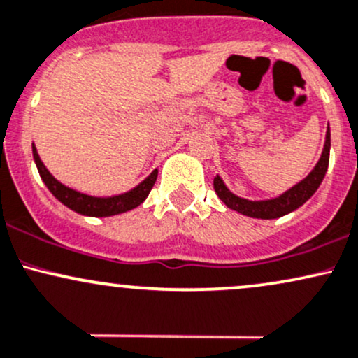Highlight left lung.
<instances>
[{
  "mask_svg": "<svg viewBox=\"0 0 358 358\" xmlns=\"http://www.w3.org/2000/svg\"><path fill=\"white\" fill-rule=\"evenodd\" d=\"M328 162H330V127H328L327 131L323 154H321L315 169L309 172L306 179H303L299 184H296L294 187H291V189L284 192V194H280L279 198L267 201H248L238 198V196L233 194V192H230V189L224 186V182L220 176H216L215 180H213V186H215L218 198L222 199L230 210L242 213V215L250 216V218L274 220L287 215V213L298 210L299 206H303V204L315 194L316 189L320 187L321 180L324 178V174H327Z\"/></svg>",
  "mask_w": 358,
  "mask_h": 358,
  "instance_id": "1",
  "label": "left lung"
}]
</instances>
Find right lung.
<instances>
[{
  "mask_svg": "<svg viewBox=\"0 0 358 358\" xmlns=\"http://www.w3.org/2000/svg\"><path fill=\"white\" fill-rule=\"evenodd\" d=\"M34 159L37 164L38 174L42 178L45 186L49 187L52 194L57 198L60 203L66 204L67 208H71L72 211L79 213L84 216H113L120 215V213H125L134 210V208L142 204L145 198L154 187L155 180H157V169L148 176L147 179H143L138 186L134 187L131 191L123 192L118 196H110V198H94V196L83 194V192L71 189V187L64 186L62 182H59L54 176L47 171V167L43 166V162L40 160L37 148L34 145Z\"/></svg>",
  "mask_w": 358,
  "mask_h": 358,
  "instance_id": "right-lung-1",
  "label": "right lung"
}]
</instances>
